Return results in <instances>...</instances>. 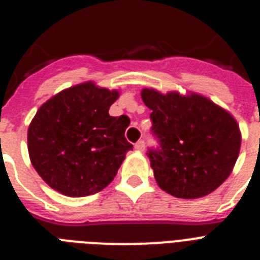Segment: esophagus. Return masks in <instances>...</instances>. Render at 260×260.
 I'll return each instance as SVG.
<instances>
[{
    "instance_id": "34e87169",
    "label": "esophagus",
    "mask_w": 260,
    "mask_h": 260,
    "mask_svg": "<svg viewBox=\"0 0 260 260\" xmlns=\"http://www.w3.org/2000/svg\"><path fill=\"white\" fill-rule=\"evenodd\" d=\"M144 148H146V142L144 141H139L135 143V150L138 151H144Z\"/></svg>"
}]
</instances>
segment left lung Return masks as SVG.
I'll return each mask as SVG.
<instances>
[{
  "mask_svg": "<svg viewBox=\"0 0 260 260\" xmlns=\"http://www.w3.org/2000/svg\"><path fill=\"white\" fill-rule=\"evenodd\" d=\"M150 108L151 133L158 146L150 148L157 185L176 198L195 199L216 190L237 161L241 133L236 119L201 95L144 88Z\"/></svg>",
  "mask_w": 260,
  "mask_h": 260,
  "instance_id": "obj_1",
  "label": "left lung"
}]
</instances>
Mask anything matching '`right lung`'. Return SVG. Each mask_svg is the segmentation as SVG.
<instances>
[{"label":"right lung","instance_id":"1","mask_svg":"<svg viewBox=\"0 0 260 260\" xmlns=\"http://www.w3.org/2000/svg\"><path fill=\"white\" fill-rule=\"evenodd\" d=\"M117 91L91 82L63 89L40 107L28 127V153L39 176L68 197L107 187L133 144L127 117L109 116Z\"/></svg>","mask_w":260,"mask_h":260}]
</instances>
